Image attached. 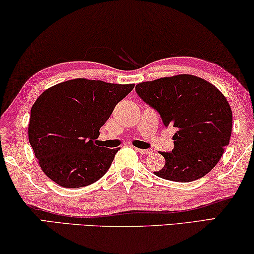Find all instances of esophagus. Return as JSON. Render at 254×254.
<instances>
[{
    "label": "esophagus",
    "instance_id": "obj_1",
    "mask_svg": "<svg viewBox=\"0 0 254 254\" xmlns=\"http://www.w3.org/2000/svg\"><path fill=\"white\" fill-rule=\"evenodd\" d=\"M135 150L138 151L139 154H142V155H149V154H151L150 149H140V148H135Z\"/></svg>",
    "mask_w": 254,
    "mask_h": 254
}]
</instances>
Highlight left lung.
Returning <instances> with one entry per match:
<instances>
[{"mask_svg": "<svg viewBox=\"0 0 254 254\" xmlns=\"http://www.w3.org/2000/svg\"><path fill=\"white\" fill-rule=\"evenodd\" d=\"M135 91L158 113L165 127L176 130L174 149L160 152L166 163L155 175L191 182L208 174L219 162L232 133V110L225 96L214 84L191 74L141 82Z\"/></svg>", "mask_w": 254, "mask_h": 254, "instance_id": "obj_1", "label": "left lung"}]
</instances>
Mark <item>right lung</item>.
<instances>
[{
    "mask_svg": "<svg viewBox=\"0 0 254 254\" xmlns=\"http://www.w3.org/2000/svg\"><path fill=\"white\" fill-rule=\"evenodd\" d=\"M134 84L73 79L43 92L30 111L28 136L40 168L63 188L95 183L120 148L98 146L99 128Z\"/></svg>",
    "mask_w": 254,
    "mask_h": 254,
    "instance_id": "add662e5",
    "label": "right lung"
}]
</instances>
